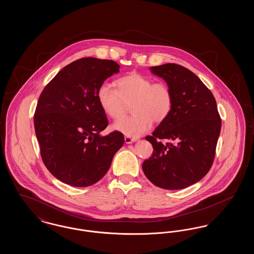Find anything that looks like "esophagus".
<instances>
[{"label": "esophagus", "instance_id": "obj_1", "mask_svg": "<svg viewBox=\"0 0 254 254\" xmlns=\"http://www.w3.org/2000/svg\"><path fill=\"white\" fill-rule=\"evenodd\" d=\"M125 142H126V144H132L134 142H136V139H132V138H130V137L126 136V137H125Z\"/></svg>", "mask_w": 254, "mask_h": 254}]
</instances>
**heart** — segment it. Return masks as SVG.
<instances>
[{"label": "heart", "instance_id": "1", "mask_svg": "<svg viewBox=\"0 0 254 254\" xmlns=\"http://www.w3.org/2000/svg\"><path fill=\"white\" fill-rule=\"evenodd\" d=\"M116 88L104 83L97 90V100L103 111L111 119H119L128 106L132 116L113 124L112 128L127 137L137 138L147 132L153 122L160 124L169 118L173 108V94L169 85L153 82L140 73L118 78Z\"/></svg>", "mask_w": 254, "mask_h": 254}]
</instances>
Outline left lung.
Returning <instances> with one entry per match:
<instances>
[{"label":"left lung","mask_w":254,"mask_h":254,"mask_svg":"<svg viewBox=\"0 0 254 254\" xmlns=\"http://www.w3.org/2000/svg\"><path fill=\"white\" fill-rule=\"evenodd\" d=\"M150 71L169 85L173 108L169 118L145 137L153 153L143 163V170L159 188L181 190L204 178L212 166L221 131L216 101L198 76L182 65L165 64Z\"/></svg>","instance_id":"left-lung-1"}]
</instances>
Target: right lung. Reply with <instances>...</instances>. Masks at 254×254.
<instances>
[{
  "label": "right lung",
  "instance_id": "obj_1",
  "mask_svg": "<svg viewBox=\"0 0 254 254\" xmlns=\"http://www.w3.org/2000/svg\"><path fill=\"white\" fill-rule=\"evenodd\" d=\"M111 60L82 58L64 66L38 100L34 127L49 172L72 187H88L108 172L125 138L119 131L101 136L109 125L97 100L105 80L119 72Z\"/></svg>",
  "mask_w": 254,
  "mask_h": 254
}]
</instances>
